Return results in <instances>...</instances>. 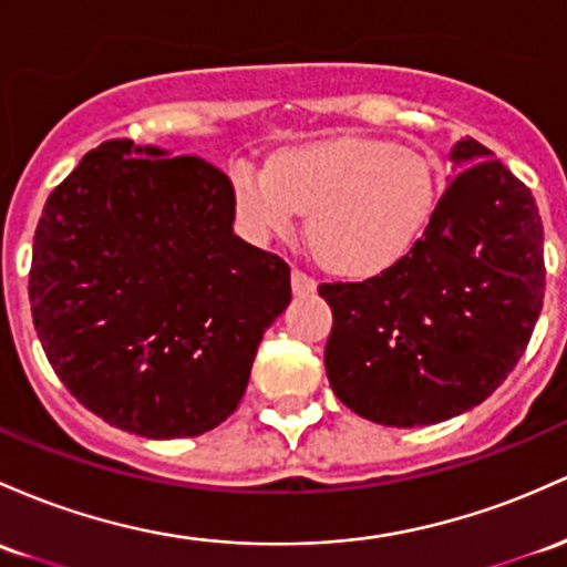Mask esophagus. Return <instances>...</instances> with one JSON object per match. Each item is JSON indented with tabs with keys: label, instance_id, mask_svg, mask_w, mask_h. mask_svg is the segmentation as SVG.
Wrapping results in <instances>:
<instances>
[{
	"label": "esophagus",
	"instance_id": "esophagus-1",
	"mask_svg": "<svg viewBox=\"0 0 567 567\" xmlns=\"http://www.w3.org/2000/svg\"><path fill=\"white\" fill-rule=\"evenodd\" d=\"M290 285H293L296 296H309V293H315V290H317L315 279L309 277V274H303L298 269H293V274H290Z\"/></svg>",
	"mask_w": 567,
	"mask_h": 567
}]
</instances>
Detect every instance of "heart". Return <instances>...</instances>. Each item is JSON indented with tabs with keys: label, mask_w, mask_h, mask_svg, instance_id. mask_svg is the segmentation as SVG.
<instances>
[{
	"label": "heart",
	"mask_w": 567,
	"mask_h": 567,
	"mask_svg": "<svg viewBox=\"0 0 567 567\" xmlns=\"http://www.w3.org/2000/svg\"><path fill=\"white\" fill-rule=\"evenodd\" d=\"M231 185L250 236H288L301 215H312L315 252L347 277L401 264L439 204V177L425 155L354 136L288 147L269 166L236 161Z\"/></svg>",
	"instance_id": "b5f03b06"
}]
</instances>
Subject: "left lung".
<instances>
[{
    "mask_svg": "<svg viewBox=\"0 0 567 567\" xmlns=\"http://www.w3.org/2000/svg\"><path fill=\"white\" fill-rule=\"evenodd\" d=\"M450 161L457 177L401 264L320 285L333 312L328 382L377 425H433L478 406L514 371L544 307L533 193L471 136Z\"/></svg>",
    "mask_w": 567,
    "mask_h": 567,
    "instance_id": "1",
    "label": "left lung"
}]
</instances>
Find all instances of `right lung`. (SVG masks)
Instances as JSON below:
<instances>
[{"label": "right lung", "instance_id": "add662e5", "mask_svg": "<svg viewBox=\"0 0 567 567\" xmlns=\"http://www.w3.org/2000/svg\"><path fill=\"white\" fill-rule=\"evenodd\" d=\"M234 185L196 155L112 140L48 196L37 336L66 390L121 431L188 439L239 406L290 269L234 234Z\"/></svg>", "mask_w": 567, "mask_h": 567}]
</instances>
